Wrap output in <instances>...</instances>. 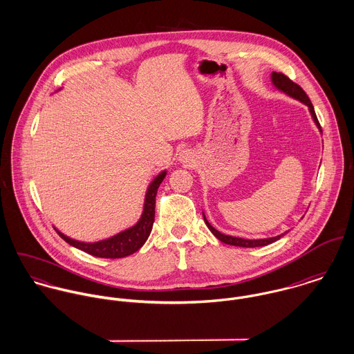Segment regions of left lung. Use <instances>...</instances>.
Segmentation results:
<instances>
[{
	"label": "left lung",
	"instance_id": "1",
	"mask_svg": "<svg viewBox=\"0 0 354 354\" xmlns=\"http://www.w3.org/2000/svg\"><path fill=\"white\" fill-rule=\"evenodd\" d=\"M272 82H274V84H275L279 90H282V91L286 93L288 95H290V97H293V98H296V100H299V101L305 103V104L309 107V111H310V114H312V118L315 120L316 125H317L319 129L322 131V127H320V124H319V121H317V117H316L313 104L309 101V98H308V95L305 94V91H304L303 88H301L299 84H296L292 79H289L286 75H283V73H277V72H274V73H272ZM204 221H205V225L208 226V229L212 232V234H214L218 240H221V241L225 243V244L236 245V247H244V248L264 247V245H268V244H271V243L279 240L282 236H285V234H281V236H277V237H272V239H264V240H245V239L225 236V234L219 233L216 229H214V227L207 222L205 218H204Z\"/></svg>",
	"mask_w": 354,
	"mask_h": 354
}]
</instances>
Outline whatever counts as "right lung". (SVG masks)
<instances>
[{
  "label": "right lung",
  "instance_id": "add662e5",
  "mask_svg": "<svg viewBox=\"0 0 354 354\" xmlns=\"http://www.w3.org/2000/svg\"><path fill=\"white\" fill-rule=\"evenodd\" d=\"M165 176H166V173L163 171L152 181L151 187L149 188V192L146 195L143 215H142L140 221L132 229H128L125 232L118 233L117 236H114L111 239L103 240L100 243H94V244L79 243V241H75V240L64 236L58 230H55V232L64 241H66L72 247L79 248L84 252L97 256V257L120 259V257H125L128 254H132V253L139 251L143 247V244L147 241V239L151 233L153 216H155V196H156L158 188H159L160 183L163 181Z\"/></svg>",
  "mask_w": 354,
  "mask_h": 354
}]
</instances>
